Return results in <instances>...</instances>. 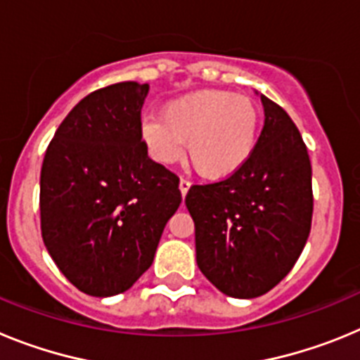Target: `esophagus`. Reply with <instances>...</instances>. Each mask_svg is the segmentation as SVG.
<instances>
[{
    "label": "esophagus",
    "instance_id": "esophagus-1",
    "mask_svg": "<svg viewBox=\"0 0 360 360\" xmlns=\"http://www.w3.org/2000/svg\"><path fill=\"white\" fill-rule=\"evenodd\" d=\"M189 187H191L189 180H186V178H182V180H180V193H182L184 198H186V195H187V191H189Z\"/></svg>",
    "mask_w": 360,
    "mask_h": 360
}]
</instances>
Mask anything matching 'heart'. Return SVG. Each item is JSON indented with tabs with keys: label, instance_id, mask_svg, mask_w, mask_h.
<instances>
[{
	"label": "heart",
	"instance_id": "b5f03b06",
	"mask_svg": "<svg viewBox=\"0 0 360 360\" xmlns=\"http://www.w3.org/2000/svg\"><path fill=\"white\" fill-rule=\"evenodd\" d=\"M259 135V110L252 98L221 90H198L162 108V117H146L141 139L149 157L173 164L184 142L191 164L205 180H225L252 157Z\"/></svg>",
	"mask_w": 360,
	"mask_h": 360
}]
</instances>
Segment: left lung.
<instances>
[{"label": "left lung", "instance_id": "1", "mask_svg": "<svg viewBox=\"0 0 360 360\" xmlns=\"http://www.w3.org/2000/svg\"><path fill=\"white\" fill-rule=\"evenodd\" d=\"M265 126L249 162L219 182L193 186L196 263L231 297L274 288L292 270L311 227V165L301 133L281 106L262 95Z\"/></svg>", "mask_w": 360, "mask_h": 360}]
</instances>
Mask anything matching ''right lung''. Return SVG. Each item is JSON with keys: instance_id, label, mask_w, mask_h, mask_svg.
<instances>
[{"instance_id": "add662e5", "label": "right lung", "mask_w": 360, "mask_h": 360, "mask_svg": "<svg viewBox=\"0 0 360 360\" xmlns=\"http://www.w3.org/2000/svg\"><path fill=\"white\" fill-rule=\"evenodd\" d=\"M148 91L128 81L86 95L41 167L44 247L73 287L95 297L133 287L182 203L178 176L148 157L141 139Z\"/></svg>"}]
</instances>
